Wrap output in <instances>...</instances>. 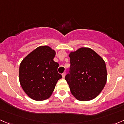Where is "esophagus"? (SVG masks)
<instances>
[{
	"mask_svg": "<svg viewBox=\"0 0 124 124\" xmlns=\"http://www.w3.org/2000/svg\"><path fill=\"white\" fill-rule=\"evenodd\" d=\"M65 76H66V72H64L62 74V78H64Z\"/></svg>",
	"mask_w": 124,
	"mask_h": 124,
	"instance_id": "34e87169",
	"label": "esophagus"
}]
</instances>
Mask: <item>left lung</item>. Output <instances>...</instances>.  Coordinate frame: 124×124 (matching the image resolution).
<instances>
[{"label": "left lung", "mask_w": 124, "mask_h": 124, "mask_svg": "<svg viewBox=\"0 0 124 124\" xmlns=\"http://www.w3.org/2000/svg\"><path fill=\"white\" fill-rule=\"evenodd\" d=\"M70 74L65 79L70 92L77 100L90 101L103 90L108 73L104 60L90 48L82 47L70 53Z\"/></svg>", "instance_id": "1"}]
</instances>
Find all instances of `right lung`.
<instances>
[{"instance_id": "obj_1", "label": "right lung", "mask_w": 124, "mask_h": 124, "mask_svg": "<svg viewBox=\"0 0 124 124\" xmlns=\"http://www.w3.org/2000/svg\"><path fill=\"white\" fill-rule=\"evenodd\" d=\"M55 51L48 46H40L27 55L19 69L20 85L25 94L36 101L49 99L62 76L59 64L54 61Z\"/></svg>"}]
</instances>
